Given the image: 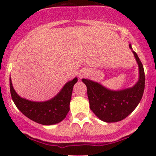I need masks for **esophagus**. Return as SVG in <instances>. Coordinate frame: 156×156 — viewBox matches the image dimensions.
<instances>
[{"mask_svg":"<svg viewBox=\"0 0 156 156\" xmlns=\"http://www.w3.org/2000/svg\"><path fill=\"white\" fill-rule=\"evenodd\" d=\"M84 76V74H81V75H80V78H82V77Z\"/></svg>","mask_w":156,"mask_h":156,"instance_id":"esophagus-1","label":"esophagus"}]
</instances>
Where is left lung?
Listing matches in <instances>:
<instances>
[{
	"mask_svg": "<svg viewBox=\"0 0 156 156\" xmlns=\"http://www.w3.org/2000/svg\"><path fill=\"white\" fill-rule=\"evenodd\" d=\"M139 67V79L131 87L120 90L108 89L101 84L83 78L86 84L90 108L103 122L111 123L122 121L127 117L138 106L145 87V73L137 54L129 44Z\"/></svg>",
	"mask_w": 156,
	"mask_h": 156,
	"instance_id": "left-lung-1",
	"label": "left lung"
}]
</instances>
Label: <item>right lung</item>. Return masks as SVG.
Here are the masks:
<instances>
[{
    "label": "right lung",
    "instance_id": "obj_1",
    "mask_svg": "<svg viewBox=\"0 0 156 156\" xmlns=\"http://www.w3.org/2000/svg\"><path fill=\"white\" fill-rule=\"evenodd\" d=\"M77 81L78 78L75 77L73 80L68 81L54 97L47 101L36 102L18 95L10 78L11 97L18 109L29 119L41 125H56L62 122L69 112L73 86Z\"/></svg>",
    "mask_w": 156,
    "mask_h": 156
}]
</instances>
